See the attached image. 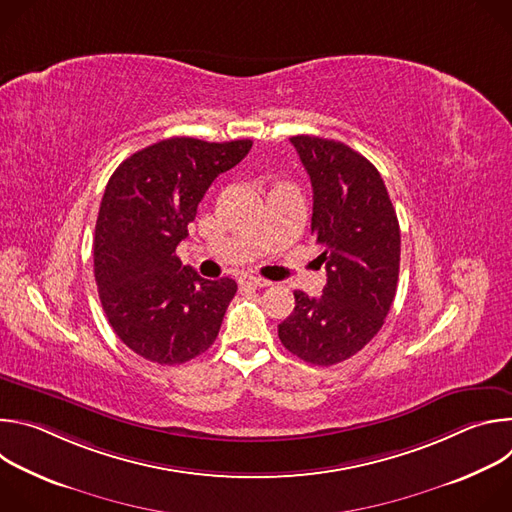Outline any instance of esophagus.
<instances>
[{
    "instance_id": "esophagus-1",
    "label": "esophagus",
    "mask_w": 512,
    "mask_h": 512,
    "mask_svg": "<svg viewBox=\"0 0 512 512\" xmlns=\"http://www.w3.org/2000/svg\"><path fill=\"white\" fill-rule=\"evenodd\" d=\"M239 283L247 285V287H267V285H271V281H267L263 277H257V275H243L239 279Z\"/></svg>"
}]
</instances>
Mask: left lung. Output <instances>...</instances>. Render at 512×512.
Returning a JSON list of instances; mask_svg holds the SVG:
<instances>
[{
	"instance_id": "1",
	"label": "left lung",
	"mask_w": 512,
	"mask_h": 512,
	"mask_svg": "<svg viewBox=\"0 0 512 512\" xmlns=\"http://www.w3.org/2000/svg\"><path fill=\"white\" fill-rule=\"evenodd\" d=\"M314 190L312 235L326 285L320 298L294 291L296 308L279 326L298 358L330 367L367 346L385 324L399 279L401 231L379 170L342 141L289 137Z\"/></svg>"
}]
</instances>
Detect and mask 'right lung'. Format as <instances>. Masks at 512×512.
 Instances as JSON below:
<instances>
[{
    "mask_svg": "<svg viewBox=\"0 0 512 512\" xmlns=\"http://www.w3.org/2000/svg\"><path fill=\"white\" fill-rule=\"evenodd\" d=\"M251 145L162 139L121 162L107 182L93 241L95 281L111 328L145 360L188 362L221 330L235 279L200 277L182 265L176 247L208 186Z\"/></svg>",
    "mask_w": 512,
    "mask_h": 512,
    "instance_id": "right-lung-1",
    "label": "right lung"
}]
</instances>
